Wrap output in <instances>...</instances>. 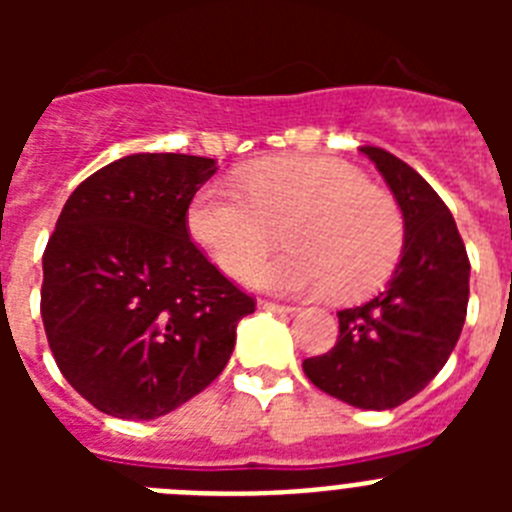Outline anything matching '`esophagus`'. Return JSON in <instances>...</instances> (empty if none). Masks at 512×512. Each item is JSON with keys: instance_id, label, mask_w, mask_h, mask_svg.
Masks as SVG:
<instances>
[{"instance_id": "obj_1", "label": "esophagus", "mask_w": 512, "mask_h": 512, "mask_svg": "<svg viewBox=\"0 0 512 512\" xmlns=\"http://www.w3.org/2000/svg\"><path fill=\"white\" fill-rule=\"evenodd\" d=\"M259 310H269V312H295V307L289 305H279V302H269V300H259Z\"/></svg>"}]
</instances>
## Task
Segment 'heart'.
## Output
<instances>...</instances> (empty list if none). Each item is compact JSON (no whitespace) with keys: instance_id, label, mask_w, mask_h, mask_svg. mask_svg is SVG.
Instances as JSON below:
<instances>
[{"instance_id":"1","label":"heart","mask_w":512,"mask_h":512,"mask_svg":"<svg viewBox=\"0 0 512 512\" xmlns=\"http://www.w3.org/2000/svg\"><path fill=\"white\" fill-rule=\"evenodd\" d=\"M241 186L207 182L187 212L189 233L225 274L277 295L361 297L390 277L405 241L392 194L366 184L346 161L271 156L248 166ZM288 251L256 260L277 224Z\"/></svg>"}]
</instances>
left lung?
<instances>
[{
  "instance_id": "left-lung-1",
  "label": "left lung",
  "mask_w": 512,
  "mask_h": 512,
  "mask_svg": "<svg viewBox=\"0 0 512 512\" xmlns=\"http://www.w3.org/2000/svg\"><path fill=\"white\" fill-rule=\"evenodd\" d=\"M405 220L400 264L382 292L338 312V341L302 361L307 379L361 410H392L449 361L464 328L469 259L454 215L423 176L390 151L361 146Z\"/></svg>"
}]
</instances>
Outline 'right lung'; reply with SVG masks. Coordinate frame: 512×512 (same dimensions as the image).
<instances>
[{
	"instance_id": "obj_1",
	"label": "right lung",
	"mask_w": 512,
	"mask_h": 512,
	"mask_svg": "<svg viewBox=\"0 0 512 512\" xmlns=\"http://www.w3.org/2000/svg\"><path fill=\"white\" fill-rule=\"evenodd\" d=\"M215 171L184 153L117 158L74 189L48 238V346L66 382L112 418L153 420L200 395L256 310L189 238V202Z\"/></svg>"
}]
</instances>
